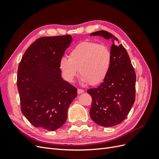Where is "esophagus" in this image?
I'll return each mask as SVG.
<instances>
[{
  "mask_svg": "<svg viewBox=\"0 0 159 159\" xmlns=\"http://www.w3.org/2000/svg\"><path fill=\"white\" fill-rule=\"evenodd\" d=\"M84 92V90L82 89H78V94H81Z\"/></svg>",
  "mask_w": 159,
  "mask_h": 159,
  "instance_id": "esophagus-1",
  "label": "esophagus"
}]
</instances>
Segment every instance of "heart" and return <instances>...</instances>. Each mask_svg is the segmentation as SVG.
Masks as SVG:
<instances>
[{"mask_svg":"<svg viewBox=\"0 0 159 159\" xmlns=\"http://www.w3.org/2000/svg\"><path fill=\"white\" fill-rule=\"evenodd\" d=\"M111 63L108 48L93 42H83L75 46L69 54V58L62 57L60 68L64 78L72 82L78 74L83 83L97 85L106 78Z\"/></svg>","mask_w":159,"mask_h":159,"instance_id":"obj_1","label":"heart"}]
</instances>
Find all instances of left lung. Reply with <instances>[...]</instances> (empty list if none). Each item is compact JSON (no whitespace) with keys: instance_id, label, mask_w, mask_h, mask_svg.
I'll return each mask as SVG.
<instances>
[{"instance_id":"obj_1","label":"left lung","mask_w":159,"mask_h":159,"mask_svg":"<svg viewBox=\"0 0 159 159\" xmlns=\"http://www.w3.org/2000/svg\"><path fill=\"white\" fill-rule=\"evenodd\" d=\"M112 41L111 63L109 74L97 88L89 89L92 98L89 115L99 125L113 127L123 121L135 100V71L130 57L117 38L105 30L90 34Z\"/></svg>"}]
</instances>
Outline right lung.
I'll return each instance as SVG.
<instances>
[{"instance_id":"1","label":"right lung","mask_w":159,"mask_h":159,"mask_svg":"<svg viewBox=\"0 0 159 159\" xmlns=\"http://www.w3.org/2000/svg\"><path fill=\"white\" fill-rule=\"evenodd\" d=\"M72 42L70 35L38 38L18 66L17 88L22 114L32 125L55 131L65 123L77 88L61 78L60 60Z\"/></svg>"}]
</instances>
